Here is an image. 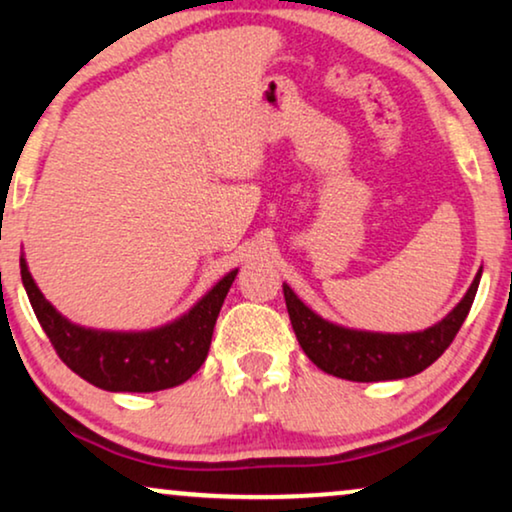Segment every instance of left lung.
Listing matches in <instances>:
<instances>
[{
  "label": "left lung",
  "mask_w": 512,
  "mask_h": 512,
  "mask_svg": "<svg viewBox=\"0 0 512 512\" xmlns=\"http://www.w3.org/2000/svg\"><path fill=\"white\" fill-rule=\"evenodd\" d=\"M480 276L482 269L442 321L418 333H371L338 326L312 312L288 283H283V297L297 342L321 371L354 383H378L411 378L442 357L470 312Z\"/></svg>",
  "instance_id": "8db88e82"
}]
</instances>
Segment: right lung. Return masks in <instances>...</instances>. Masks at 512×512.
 <instances>
[{"label": "right lung", "instance_id": "add662e5", "mask_svg": "<svg viewBox=\"0 0 512 512\" xmlns=\"http://www.w3.org/2000/svg\"><path fill=\"white\" fill-rule=\"evenodd\" d=\"M238 269L229 271L184 316L153 331H94L77 326L56 307L21 257V278L37 321L70 371L108 392H158L191 378L208 357L212 331Z\"/></svg>", "mask_w": 512, "mask_h": 512}]
</instances>
